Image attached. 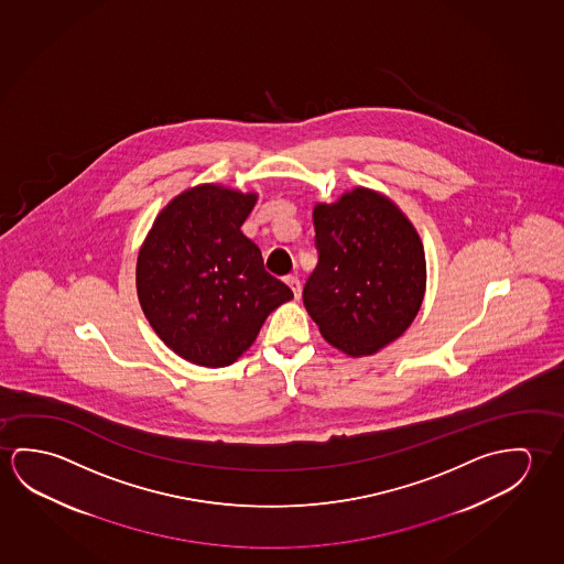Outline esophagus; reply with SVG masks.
I'll return each instance as SVG.
<instances>
[{"mask_svg": "<svg viewBox=\"0 0 564 564\" xmlns=\"http://www.w3.org/2000/svg\"><path fill=\"white\" fill-rule=\"evenodd\" d=\"M286 284L292 288L295 297H300V294H302V282H300V278L290 274V276H286Z\"/></svg>", "mask_w": 564, "mask_h": 564, "instance_id": "1", "label": "esophagus"}]
</instances>
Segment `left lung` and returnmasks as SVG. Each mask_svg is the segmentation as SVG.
Listing matches in <instances>:
<instances>
[{"mask_svg":"<svg viewBox=\"0 0 564 564\" xmlns=\"http://www.w3.org/2000/svg\"><path fill=\"white\" fill-rule=\"evenodd\" d=\"M313 225L319 262L305 282V310L335 349L375 355L420 312L427 284L420 232L390 197L362 186L315 204Z\"/></svg>","mask_w":564,"mask_h":564,"instance_id":"left-lung-1","label":"left lung"}]
</instances>
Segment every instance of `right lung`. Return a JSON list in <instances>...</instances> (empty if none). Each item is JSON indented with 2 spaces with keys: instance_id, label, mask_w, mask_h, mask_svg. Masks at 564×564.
I'll return each instance as SVG.
<instances>
[{
  "instance_id": "1",
  "label": "right lung",
  "mask_w": 564,
  "mask_h": 564,
  "mask_svg": "<svg viewBox=\"0 0 564 564\" xmlns=\"http://www.w3.org/2000/svg\"><path fill=\"white\" fill-rule=\"evenodd\" d=\"M259 194L199 184L156 215L137 257V295L169 349L192 365L229 367L292 290L264 270L241 225Z\"/></svg>"
}]
</instances>
